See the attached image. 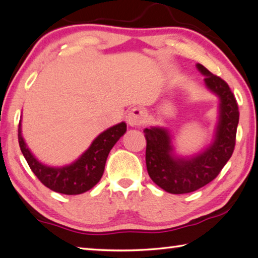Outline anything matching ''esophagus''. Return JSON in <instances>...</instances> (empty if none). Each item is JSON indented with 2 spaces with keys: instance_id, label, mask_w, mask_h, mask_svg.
Listing matches in <instances>:
<instances>
[{
  "instance_id": "1",
  "label": "esophagus",
  "mask_w": 258,
  "mask_h": 258,
  "mask_svg": "<svg viewBox=\"0 0 258 258\" xmlns=\"http://www.w3.org/2000/svg\"><path fill=\"white\" fill-rule=\"evenodd\" d=\"M146 119V112L143 109L135 107L132 110L128 112V115L126 116V120H127L128 125L131 126H138L141 125Z\"/></svg>"
}]
</instances>
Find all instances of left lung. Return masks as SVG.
<instances>
[{
	"mask_svg": "<svg viewBox=\"0 0 258 258\" xmlns=\"http://www.w3.org/2000/svg\"><path fill=\"white\" fill-rule=\"evenodd\" d=\"M205 76V85L217 95L218 121L213 142L192 157H178L174 152L172 135L167 128H146V163L148 174L157 185L174 195L189 194L215 178L233 154L239 123L238 103L229 85L221 77L197 63Z\"/></svg>",
	"mask_w": 258,
	"mask_h": 258,
	"instance_id": "obj_1",
	"label": "left lung"
}]
</instances>
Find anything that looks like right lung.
I'll list each match as a JSON object with an SVG mask.
<instances>
[{"label": "right lung", "mask_w": 258, "mask_h": 258, "mask_svg": "<svg viewBox=\"0 0 258 258\" xmlns=\"http://www.w3.org/2000/svg\"><path fill=\"white\" fill-rule=\"evenodd\" d=\"M125 132L126 124L124 121L111 126L93 140L89 149L83 152L80 158L61 167L47 166L35 158L21 134V120L18 128V141L30 169L43 184L59 194L80 195L92 189L100 181L109 152Z\"/></svg>", "instance_id": "1"}]
</instances>
